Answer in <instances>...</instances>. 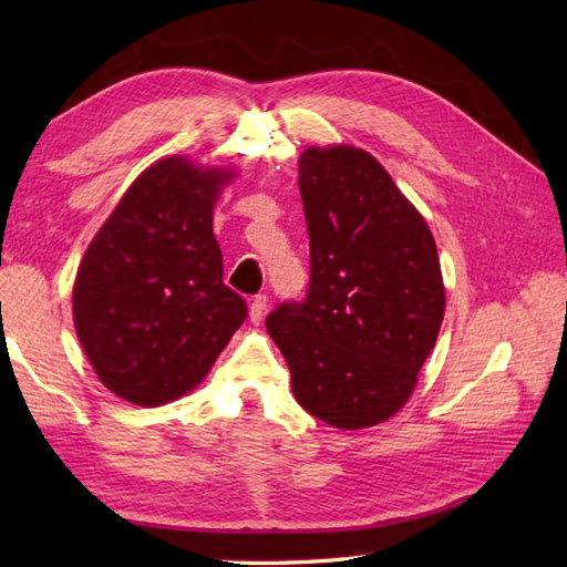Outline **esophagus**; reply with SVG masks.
I'll use <instances>...</instances> for the list:
<instances>
[{
    "instance_id": "obj_1",
    "label": "esophagus",
    "mask_w": 567,
    "mask_h": 567,
    "mask_svg": "<svg viewBox=\"0 0 567 567\" xmlns=\"http://www.w3.org/2000/svg\"><path fill=\"white\" fill-rule=\"evenodd\" d=\"M265 311H268V297H265V295L252 297V302H250V321L256 323V327L265 319Z\"/></svg>"
}]
</instances>
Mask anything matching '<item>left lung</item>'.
I'll return each mask as SVG.
<instances>
[{"label": "left lung", "instance_id": "left-lung-1", "mask_svg": "<svg viewBox=\"0 0 567 567\" xmlns=\"http://www.w3.org/2000/svg\"><path fill=\"white\" fill-rule=\"evenodd\" d=\"M311 275L305 302L265 319L299 406L336 429L382 424L406 404L439 339L441 262L424 216L370 153L299 158Z\"/></svg>", "mask_w": 567, "mask_h": 567}]
</instances>
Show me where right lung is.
<instances>
[{
	"label": "right lung",
	"instance_id": "obj_1",
	"mask_svg": "<svg viewBox=\"0 0 567 567\" xmlns=\"http://www.w3.org/2000/svg\"><path fill=\"white\" fill-rule=\"evenodd\" d=\"M231 175L183 155L153 163L84 250L72 287L78 339L104 388L131 404L195 390L248 317L224 285L212 231Z\"/></svg>",
	"mask_w": 567,
	"mask_h": 567
}]
</instances>
